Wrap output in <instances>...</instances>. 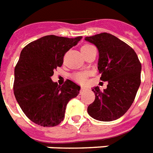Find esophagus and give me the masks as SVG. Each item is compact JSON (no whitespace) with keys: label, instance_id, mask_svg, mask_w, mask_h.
Instances as JSON below:
<instances>
[{"label":"esophagus","instance_id":"1","mask_svg":"<svg viewBox=\"0 0 153 153\" xmlns=\"http://www.w3.org/2000/svg\"><path fill=\"white\" fill-rule=\"evenodd\" d=\"M84 91H86V88H84V87H81V89H80V91H79V93L81 94V93H83Z\"/></svg>","mask_w":153,"mask_h":153}]
</instances>
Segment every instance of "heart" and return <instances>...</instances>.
Here are the masks:
<instances>
[{"label":"heart","mask_w":153,"mask_h":153,"mask_svg":"<svg viewBox=\"0 0 153 153\" xmlns=\"http://www.w3.org/2000/svg\"><path fill=\"white\" fill-rule=\"evenodd\" d=\"M92 45H84V46L81 48L82 49H88L90 48H92ZM87 76H88V73L87 72H80V73H77V74H74V79L76 80L79 83H84L86 80V78H87Z\"/></svg>","instance_id":"obj_1"}]
</instances>
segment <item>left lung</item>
<instances>
[{
	"label": "left lung",
	"instance_id": "obj_1",
	"mask_svg": "<svg viewBox=\"0 0 153 153\" xmlns=\"http://www.w3.org/2000/svg\"><path fill=\"white\" fill-rule=\"evenodd\" d=\"M85 40L97 47L99 54L100 79L108 82L106 89H92L95 99L88 113L99 121H113L126 113L135 98L141 84L142 64L134 49L110 33L87 36Z\"/></svg>",
	"mask_w": 153,
	"mask_h": 153
}]
</instances>
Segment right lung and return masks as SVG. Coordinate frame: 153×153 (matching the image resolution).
<instances>
[{
    "label": "right lung",
    "mask_w": 153,
    "mask_h": 153,
    "mask_svg": "<svg viewBox=\"0 0 153 153\" xmlns=\"http://www.w3.org/2000/svg\"><path fill=\"white\" fill-rule=\"evenodd\" d=\"M82 36L68 38L48 35L34 40L22 50L15 68L14 94L23 113L36 124L55 127L65 117L68 102L80 87L67 79L62 86L51 80L63 57Z\"/></svg>",
    "instance_id": "1"
}]
</instances>
